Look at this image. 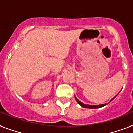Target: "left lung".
<instances>
[{
	"label": "left lung",
	"mask_w": 133,
	"mask_h": 133,
	"mask_svg": "<svg viewBox=\"0 0 133 133\" xmlns=\"http://www.w3.org/2000/svg\"><path fill=\"white\" fill-rule=\"evenodd\" d=\"M115 97H114L113 99H111V101H112V100H113V99H114ZM75 99H76V101H77V102L79 104H80V105H81V106L84 107V108H92V109H95V108H101V107H103V106H105V104L99 105H86V104H84V103H82L81 102V101H79L78 99H77L76 97H75Z\"/></svg>",
	"instance_id": "1"
}]
</instances>
